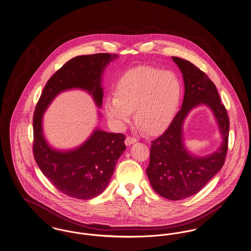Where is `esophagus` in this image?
Returning a JSON list of instances; mask_svg holds the SVG:
<instances>
[{
    "mask_svg": "<svg viewBox=\"0 0 251 251\" xmlns=\"http://www.w3.org/2000/svg\"><path fill=\"white\" fill-rule=\"evenodd\" d=\"M137 142V139L135 137H131V136H127L125 139V144L126 146H131L132 144Z\"/></svg>",
    "mask_w": 251,
    "mask_h": 251,
    "instance_id": "34e87169",
    "label": "esophagus"
}]
</instances>
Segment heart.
Listing matches in <instances>:
<instances>
[{
  "instance_id": "b5f03b06",
  "label": "heart",
  "mask_w": 251,
  "mask_h": 251,
  "mask_svg": "<svg viewBox=\"0 0 251 251\" xmlns=\"http://www.w3.org/2000/svg\"><path fill=\"white\" fill-rule=\"evenodd\" d=\"M181 84L175 73L141 66L125 72L116 86V96L105 100L104 111L117 128L123 129L132 118L151 133L166 130L179 106Z\"/></svg>"
}]
</instances>
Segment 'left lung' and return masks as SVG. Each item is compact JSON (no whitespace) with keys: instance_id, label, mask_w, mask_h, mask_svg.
<instances>
[{"instance_id":"obj_1","label":"left lung","mask_w":251,"mask_h":251,"mask_svg":"<svg viewBox=\"0 0 251 251\" xmlns=\"http://www.w3.org/2000/svg\"><path fill=\"white\" fill-rule=\"evenodd\" d=\"M182 74L184 97L181 108L167 131L151 142L147 175L153 190L170 201H180L201 191L222 168L227 154L229 120L215 84L187 60L172 56ZM210 107L223 142L211 155L195 156L184 145L183 123L193 108Z\"/></svg>"}]
</instances>
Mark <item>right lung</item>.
Instances as JSON below:
<instances>
[{"instance_id":"obj_1","label":"right lung","mask_w":251,"mask_h":251,"mask_svg":"<svg viewBox=\"0 0 251 251\" xmlns=\"http://www.w3.org/2000/svg\"><path fill=\"white\" fill-rule=\"evenodd\" d=\"M118 54L81 55L68 61L45 85L36 104L34 127V156L42 173L61 193L78 200H91L106 189L118 160L126 150L125 135L95 128L77 148L58 150L51 147L43 132V115L60 93L81 89L101 107L102 74ZM99 118L100 113L98 112Z\"/></svg>"}]
</instances>
